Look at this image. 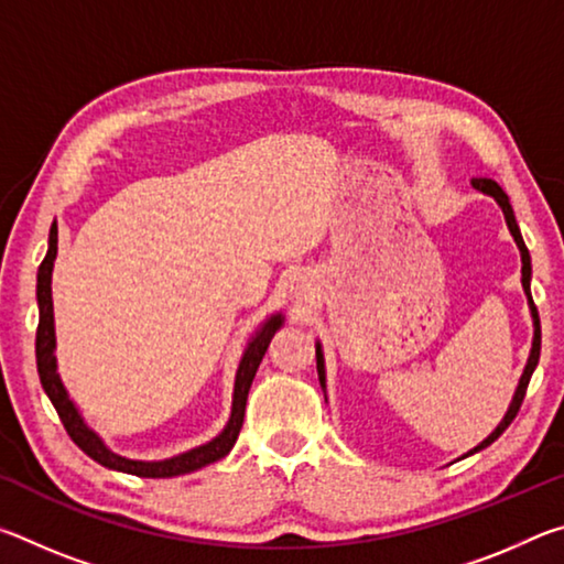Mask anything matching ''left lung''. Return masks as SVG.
Listing matches in <instances>:
<instances>
[{
	"label": "left lung",
	"mask_w": 564,
	"mask_h": 564,
	"mask_svg": "<svg viewBox=\"0 0 564 564\" xmlns=\"http://www.w3.org/2000/svg\"><path fill=\"white\" fill-rule=\"evenodd\" d=\"M470 184H473L477 191H482V194H488V196H492V198H495V202H498V206L502 208V214H505V221H508V228H510V234H512V238H514V243H518V248H520V256H522V289H524V295H528V303H530V311H532L534 336H532V350H530L528 366H524V370H522L520 383H518V390H514V395H512V403H510V408H508V413H505V417L500 420V425L495 427V431H492L488 437H485V441H482L480 445L473 447V451H470V453H465L463 457L480 453L482 447L492 445V443L498 441V437H500L505 431H508V425L512 423L514 415H518L520 405H522L524 393H528V386H530V378H532V373H534V368H538V360H540V343H542L540 316H538V308H534V301H532V293H530V279H532L530 251H528V246H524V241H522V234H520V226H518V221H514V214H512L510 198H508V194H505V191H502L498 184H495L492 178H473ZM316 362H318V380H321V388L326 390V360H323L321 343H316Z\"/></svg>",
	"instance_id": "1"
}]
</instances>
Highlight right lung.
<instances>
[{
    "instance_id": "add662e5",
    "label": "right lung",
    "mask_w": 564,
    "mask_h": 564,
    "mask_svg": "<svg viewBox=\"0 0 564 564\" xmlns=\"http://www.w3.org/2000/svg\"><path fill=\"white\" fill-rule=\"evenodd\" d=\"M54 259H56V221L52 224V231H50V251H46L44 261L40 265V273H36V303H40V328H36V370H40L44 393L50 395L52 405L56 408V413H59L62 423L72 441L79 445L82 451L91 457V460H97L99 465L109 467V470H119V473H129V475H139V477L186 475V473L202 470V467L221 460V457L231 453V447L236 445V437H238V433H241L248 390H251L256 370H259L265 350H269V343L275 336V330L283 326L281 313H275V316L265 321L263 326L256 330V336L248 340L241 362H238V370H236L231 417H228L226 427L214 437V441H208L206 445H198L188 453L169 457V460H154V463L129 460V457L111 453L109 447L104 445L101 437L94 433L87 423H84L79 408L74 405V400L69 398V393H66L59 373H56V356H54L56 336H54V303H52Z\"/></svg>"
}]
</instances>
